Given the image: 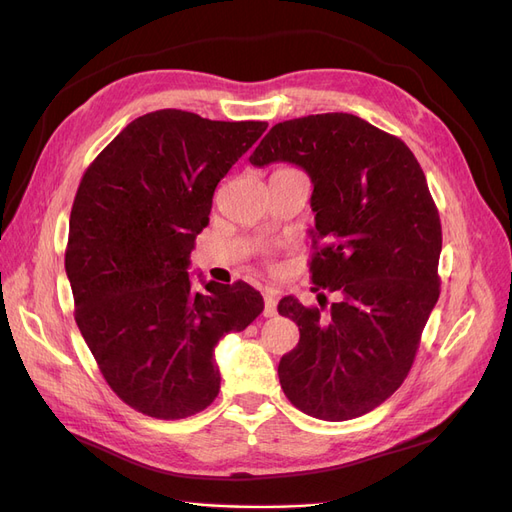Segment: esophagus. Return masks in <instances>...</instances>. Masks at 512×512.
I'll return each mask as SVG.
<instances>
[{"label":"esophagus","mask_w":512,"mask_h":512,"mask_svg":"<svg viewBox=\"0 0 512 512\" xmlns=\"http://www.w3.org/2000/svg\"><path fill=\"white\" fill-rule=\"evenodd\" d=\"M262 314H265L267 318H273L277 314V299H275L273 290L265 292V312H262Z\"/></svg>","instance_id":"obj_1"}]
</instances>
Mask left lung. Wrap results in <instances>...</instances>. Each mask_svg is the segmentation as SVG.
Instances as JSON below:
<instances>
[{"mask_svg": "<svg viewBox=\"0 0 512 512\" xmlns=\"http://www.w3.org/2000/svg\"><path fill=\"white\" fill-rule=\"evenodd\" d=\"M254 166L292 162L314 183L312 282L342 299L329 318L284 297L299 344L277 376L294 408L348 421L378 408L406 380L440 297L442 226L421 164L401 138L350 113L275 123Z\"/></svg>", "mask_w": 512, "mask_h": 512, "instance_id": "1", "label": "left lung"}]
</instances>
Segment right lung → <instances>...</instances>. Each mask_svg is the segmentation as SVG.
Returning a JSON list of instances; mask_svg holds the SVG:
<instances>
[{"mask_svg":"<svg viewBox=\"0 0 512 512\" xmlns=\"http://www.w3.org/2000/svg\"><path fill=\"white\" fill-rule=\"evenodd\" d=\"M267 126L147 113L79 183L66 247L74 320L106 384L136 412L177 421L211 406L215 346L265 309L241 280L194 290L188 262L215 188Z\"/></svg>","mask_w":512,"mask_h":512,"instance_id":"1","label":"right lung"}]
</instances>
